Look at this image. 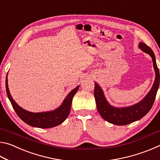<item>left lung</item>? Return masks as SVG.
<instances>
[{"label":"left lung","mask_w":160,"mask_h":160,"mask_svg":"<svg viewBox=\"0 0 160 160\" xmlns=\"http://www.w3.org/2000/svg\"><path fill=\"white\" fill-rule=\"evenodd\" d=\"M138 47L143 52L151 56L155 71V79L153 85L141 101L130 107H114L107 102L102 88H100L97 82H94V95L95 97L97 110L104 120L114 125L124 126L140 120L149 112L155 100L157 92L159 86V71L156 63L155 56L152 50L145 43L140 42Z\"/></svg>","instance_id":"left-lung-1"}]
</instances>
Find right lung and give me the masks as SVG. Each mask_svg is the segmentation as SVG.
<instances>
[{
  "label": "right lung",
  "mask_w": 160,
  "mask_h": 160,
  "mask_svg": "<svg viewBox=\"0 0 160 160\" xmlns=\"http://www.w3.org/2000/svg\"><path fill=\"white\" fill-rule=\"evenodd\" d=\"M79 87L80 85H78L70 92L65 98L61 106L55 110L50 111V112L33 113L22 109L15 102L10 93L7 76L5 80V88H6L8 97L11 102L12 106L16 113L27 124L40 128H53V127L60 125L66 120L70 112L72 98L79 89Z\"/></svg>",
  "instance_id": "obj_1"
}]
</instances>
